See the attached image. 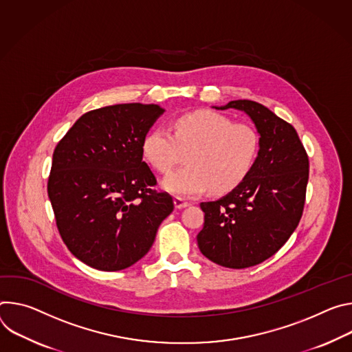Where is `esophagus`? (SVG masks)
<instances>
[{
	"label": "esophagus",
	"instance_id": "obj_1",
	"mask_svg": "<svg viewBox=\"0 0 352 352\" xmlns=\"http://www.w3.org/2000/svg\"><path fill=\"white\" fill-rule=\"evenodd\" d=\"M173 203H175V207H176L177 210H180V208H186V207H188V206H190V203H188V201H186V200H183V199H180V197H175Z\"/></svg>",
	"mask_w": 352,
	"mask_h": 352
}]
</instances>
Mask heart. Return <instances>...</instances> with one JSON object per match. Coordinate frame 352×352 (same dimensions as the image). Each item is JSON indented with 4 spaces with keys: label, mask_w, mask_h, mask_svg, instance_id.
<instances>
[{
    "label": "heart",
    "mask_w": 352,
    "mask_h": 352,
    "mask_svg": "<svg viewBox=\"0 0 352 352\" xmlns=\"http://www.w3.org/2000/svg\"><path fill=\"white\" fill-rule=\"evenodd\" d=\"M260 149L257 131L246 123L211 110L179 116L173 134L164 127L151 129L142 140L146 161L161 173L170 172L187 155V166L162 182L176 196H200L211 188L225 194L238 187L253 169Z\"/></svg>",
    "instance_id": "obj_1"
}]
</instances>
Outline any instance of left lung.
<instances>
[{"mask_svg": "<svg viewBox=\"0 0 352 352\" xmlns=\"http://www.w3.org/2000/svg\"><path fill=\"white\" fill-rule=\"evenodd\" d=\"M215 109L245 111L260 135L248 177L217 201L201 203V253L228 268H248L276 254L296 229L309 179L307 153L296 130L265 106L232 100Z\"/></svg>", "mask_w": 352, "mask_h": 352, "instance_id": "obj_1", "label": "left lung"}]
</instances>
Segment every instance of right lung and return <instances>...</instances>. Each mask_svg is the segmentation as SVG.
<instances>
[{
	"label": "right lung",
	"mask_w": 352,
	"mask_h": 352,
	"mask_svg": "<svg viewBox=\"0 0 352 352\" xmlns=\"http://www.w3.org/2000/svg\"><path fill=\"white\" fill-rule=\"evenodd\" d=\"M165 111L124 103L82 114L57 144L47 183L68 250L102 271L124 270L151 249L172 196L156 191L142 140Z\"/></svg>",
	"instance_id": "right-lung-1"
}]
</instances>
